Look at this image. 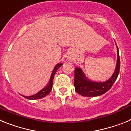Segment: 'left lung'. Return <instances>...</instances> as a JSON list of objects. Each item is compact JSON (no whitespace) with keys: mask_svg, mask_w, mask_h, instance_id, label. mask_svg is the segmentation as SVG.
Listing matches in <instances>:
<instances>
[{"mask_svg":"<svg viewBox=\"0 0 131 131\" xmlns=\"http://www.w3.org/2000/svg\"><path fill=\"white\" fill-rule=\"evenodd\" d=\"M117 61L115 72L111 78L107 81L100 82L89 80L80 68H76L74 70L75 90L80 95L85 97H96L103 95L107 92L113 86L118 77L120 70V57L117 45Z\"/></svg>","mask_w":131,"mask_h":131,"instance_id":"left-lung-1","label":"left lung"}]
</instances>
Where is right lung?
Listing matches in <instances>:
<instances>
[{
	"mask_svg": "<svg viewBox=\"0 0 131 131\" xmlns=\"http://www.w3.org/2000/svg\"><path fill=\"white\" fill-rule=\"evenodd\" d=\"M62 65V63H59V64H57L55 67H54V69L53 70V72L51 74V78H50L49 82V84L47 85V86H45L44 88L40 90L39 92H37V94H35V95H31V96H24L25 98L29 99V100H37V99H41L42 97H45L47 95H48L51 91L52 87H53V78H54V74L56 73L57 70L59 69V67H61Z\"/></svg>",
	"mask_w": 131,
	"mask_h": 131,
	"instance_id": "add662e5",
	"label": "right lung"
}]
</instances>
